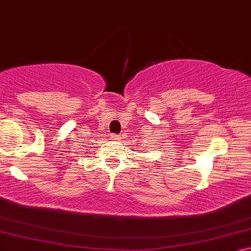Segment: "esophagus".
I'll return each mask as SVG.
<instances>
[{"mask_svg":"<svg viewBox=\"0 0 251 251\" xmlns=\"http://www.w3.org/2000/svg\"><path fill=\"white\" fill-rule=\"evenodd\" d=\"M121 139V136L117 135V134H112L111 135V140H119Z\"/></svg>","mask_w":251,"mask_h":251,"instance_id":"1","label":"esophagus"}]
</instances>
